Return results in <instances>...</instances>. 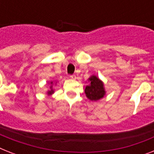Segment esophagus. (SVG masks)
I'll use <instances>...</instances> for the list:
<instances>
[{
	"instance_id": "esophagus-1",
	"label": "esophagus",
	"mask_w": 154,
	"mask_h": 154,
	"mask_svg": "<svg viewBox=\"0 0 154 154\" xmlns=\"http://www.w3.org/2000/svg\"><path fill=\"white\" fill-rule=\"evenodd\" d=\"M69 77H70V78H71V79H73V80H75V79H76V75H75V74L70 75Z\"/></svg>"
}]
</instances>
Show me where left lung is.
Segmentation results:
<instances>
[{"instance_id":"1","label":"left lung","mask_w":154,"mask_h":154,"mask_svg":"<svg viewBox=\"0 0 154 154\" xmlns=\"http://www.w3.org/2000/svg\"><path fill=\"white\" fill-rule=\"evenodd\" d=\"M89 85H86L85 89L87 97L91 101H97L102 98L105 94L103 82L94 75L89 77Z\"/></svg>"}]
</instances>
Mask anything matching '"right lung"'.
Here are the masks:
<instances>
[{"mask_svg":"<svg viewBox=\"0 0 154 154\" xmlns=\"http://www.w3.org/2000/svg\"><path fill=\"white\" fill-rule=\"evenodd\" d=\"M50 84L53 85V82H50ZM50 89H51V90H49V91L47 92V94H53V92H54V91H53V88H52V85H51V86H50Z\"/></svg>","mask_w":154,"mask_h":154,"instance_id":"add662e5","label":"right lung"}]
</instances>
